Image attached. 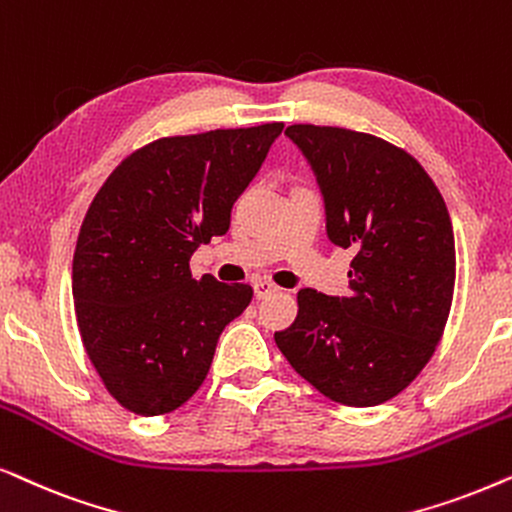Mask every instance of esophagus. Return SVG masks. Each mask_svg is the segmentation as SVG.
<instances>
[{
	"label": "esophagus",
	"mask_w": 512,
	"mask_h": 512,
	"mask_svg": "<svg viewBox=\"0 0 512 512\" xmlns=\"http://www.w3.org/2000/svg\"><path fill=\"white\" fill-rule=\"evenodd\" d=\"M252 290H255L257 299H267L271 295H276V292H281V288H276L271 281H255L252 283Z\"/></svg>",
	"instance_id": "1"
}]
</instances>
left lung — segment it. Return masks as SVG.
<instances>
[{"instance_id": "left-lung-1", "label": "left lung", "mask_w": 512, "mask_h": 512, "mask_svg": "<svg viewBox=\"0 0 512 512\" xmlns=\"http://www.w3.org/2000/svg\"><path fill=\"white\" fill-rule=\"evenodd\" d=\"M313 170L327 238L353 252L346 297L299 290L276 344L327 398L374 407L424 370L445 330L456 250L447 206L417 159L367 133L285 128Z\"/></svg>"}]
</instances>
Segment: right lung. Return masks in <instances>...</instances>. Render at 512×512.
Masks as SVG:
<instances>
[{"label":"right lung","mask_w":512,"mask_h":512,"mask_svg":"<svg viewBox=\"0 0 512 512\" xmlns=\"http://www.w3.org/2000/svg\"><path fill=\"white\" fill-rule=\"evenodd\" d=\"M283 124L149 142L114 168L81 224L72 297L81 342L126 410L156 417L206 379L217 339L252 299L245 283L196 281L189 260L229 231L231 206Z\"/></svg>","instance_id":"right-lung-1"}]
</instances>
